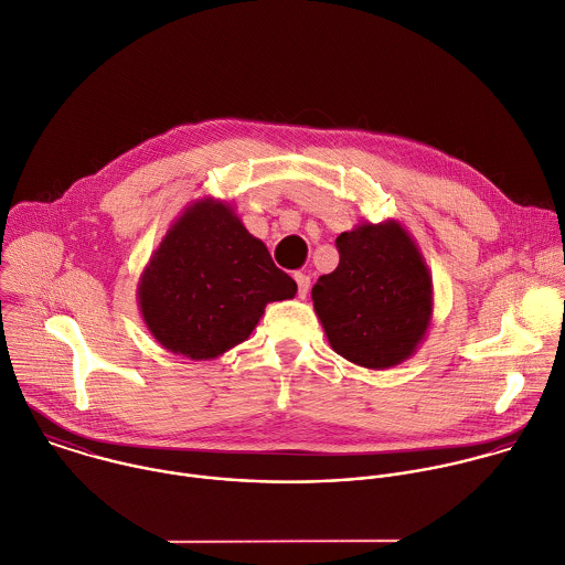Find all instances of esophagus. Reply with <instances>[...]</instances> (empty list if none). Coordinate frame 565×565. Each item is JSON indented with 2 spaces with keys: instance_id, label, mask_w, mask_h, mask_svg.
I'll list each match as a JSON object with an SVG mask.
<instances>
[{
  "instance_id": "esophagus-1",
  "label": "esophagus",
  "mask_w": 565,
  "mask_h": 565,
  "mask_svg": "<svg viewBox=\"0 0 565 565\" xmlns=\"http://www.w3.org/2000/svg\"><path fill=\"white\" fill-rule=\"evenodd\" d=\"M295 281H297V295H299L301 299H306V295H308V290H310V277L303 275V273H297V275H295Z\"/></svg>"
}]
</instances>
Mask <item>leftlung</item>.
Instances as JSON below:
<instances>
[{
    "mask_svg": "<svg viewBox=\"0 0 565 565\" xmlns=\"http://www.w3.org/2000/svg\"><path fill=\"white\" fill-rule=\"evenodd\" d=\"M339 266L312 288L332 349L366 369L411 358L433 319V277L397 221L358 225L337 237Z\"/></svg>",
    "mask_w": 565,
    "mask_h": 565,
    "instance_id": "obj_1",
    "label": "left lung"
}]
</instances>
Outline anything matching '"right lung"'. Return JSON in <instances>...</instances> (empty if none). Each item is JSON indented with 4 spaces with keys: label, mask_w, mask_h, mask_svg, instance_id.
I'll return each mask as SVG.
<instances>
[{
    "label": "right lung",
    "mask_w": 565,
    "mask_h": 565,
    "mask_svg": "<svg viewBox=\"0 0 565 565\" xmlns=\"http://www.w3.org/2000/svg\"><path fill=\"white\" fill-rule=\"evenodd\" d=\"M295 295V279L275 266L264 242L214 199L192 203L172 223L137 288L150 334L192 360L244 342L266 303Z\"/></svg>",
    "instance_id": "add662e5"
}]
</instances>
